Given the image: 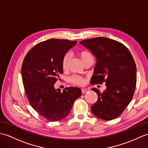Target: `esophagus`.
Returning a JSON list of instances; mask_svg holds the SVG:
<instances>
[{
	"label": "esophagus",
	"instance_id": "obj_1",
	"mask_svg": "<svg viewBox=\"0 0 148 148\" xmlns=\"http://www.w3.org/2000/svg\"><path fill=\"white\" fill-rule=\"evenodd\" d=\"M81 90H82V93H85L86 92H87V91H89V90H88V89H87V88H82Z\"/></svg>",
	"mask_w": 148,
	"mask_h": 148
}]
</instances>
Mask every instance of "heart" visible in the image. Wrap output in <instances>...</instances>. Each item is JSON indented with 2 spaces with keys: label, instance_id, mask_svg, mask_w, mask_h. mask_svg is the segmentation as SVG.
<instances>
[{
  "label": "heart",
  "instance_id": "b5f03b06",
  "mask_svg": "<svg viewBox=\"0 0 148 148\" xmlns=\"http://www.w3.org/2000/svg\"><path fill=\"white\" fill-rule=\"evenodd\" d=\"M79 56L82 62L89 57H92L91 54L89 52V51L86 50H82L79 51ZM70 57L71 55L69 53H66L64 56L62 58V67L64 70L66 69L69 61L70 59ZM69 81L73 84L77 86H82L86 82L85 79L83 77L79 76V75H73V76L70 77Z\"/></svg>",
  "mask_w": 148,
  "mask_h": 148
}]
</instances>
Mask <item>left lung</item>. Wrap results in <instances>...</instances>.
<instances>
[{"mask_svg":"<svg viewBox=\"0 0 148 148\" xmlns=\"http://www.w3.org/2000/svg\"><path fill=\"white\" fill-rule=\"evenodd\" d=\"M97 59L92 84L105 82L106 90L98 95V100L91 107L97 117L105 121L117 118L132 100L136 89L137 69L131 53L124 45L105 37L80 42Z\"/></svg>","mask_w":148,"mask_h":148,"instance_id":"1","label":"left lung"}]
</instances>
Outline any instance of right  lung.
I'll return each instance as SVG.
<instances>
[{
	"label": "right lung",
	"instance_id": "1",
	"mask_svg": "<svg viewBox=\"0 0 148 148\" xmlns=\"http://www.w3.org/2000/svg\"><path fill=\"white\" fill-rule=\"evenodd\" d=\"M76 41L50 39L31 49L24 58L21 76L26 95L31 106L51 122L60 121L69 114L81 90L69 87L61 92L54 84L63 73L62 60Z\"/></svg>",
	"mask_w": 148,
	"mask_h": 148
}]
</instances>
